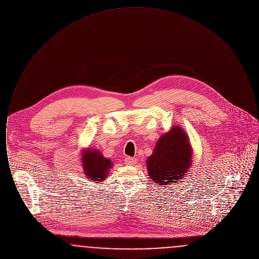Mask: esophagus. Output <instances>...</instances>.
<instances>
[{"instance_id":"1","label":"esophagus","mask_w":259,"mask_h":259,"mask_svg":"<svg viewBox=\"0 0 259 259\" xmlns=\"http://www.w3.org/2000/svg\"><path fill=\"white\" fill-rule=\"evenodd\" d=\"M125 162H126L127 165H131L132 166V165H135L136 163H137V159L133 158V157H126Z\"/></svg>"}]
</instances>
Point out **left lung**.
<instances>
[{
    "instance_id": "8db88e82",
    "label": "left lung",
    "mask_w": 259,
    "mask_h": 259,
    "mask_svg": "<svg viewBox=\"0 0 259 259\" xmlns=\"http://www.w3.org/2000/svg\"><path fill=\"white\" fill-rule=\"evenodd\" d=\"M193 150L184 128L176 125L158 139L153 152L147 158L151 181L159 185L180 183L192 165Z\"/></svg>"
}]
</instances>
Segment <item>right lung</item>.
I'll use <instances>...</instances> for the list:
<instances>
[{"label":"right lung","mask_w":259,"mask_h":259,"mask_svg":"<svg viewBox=\"0 0 259 259\" xmlns=\"http://www.w3.org/2000/svg\"><path fill=\"white\" fill-rule=\"evenodd\" d=\"M80 160L84 177H87L88 181L94 183H103L107 180L109 172L113 166L110 158L105 157L99 149L92 147L81 151Z\"/></svg>","instance_id":"obj_1"}]
</instances>
